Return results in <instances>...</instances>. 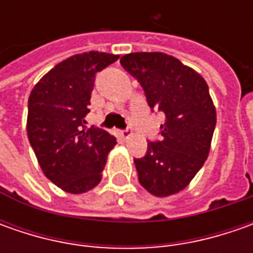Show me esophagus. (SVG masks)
<instances>
[{"instance_id":"obj_1","label":"esophagus","mask_w":253,"mask_h":253,"mask_svg":"<svg viewBox=\"0 0 253 253\" xmlns=\"http://www.w3.org/2000/svg\"><path fill=\"white\" fill-rule=\"evenodd\" d=\"M120 136H121V138H124V139H128V138L131 136V129H129V128L121 129V131H120Z\"/></svg>"}]
</instances>
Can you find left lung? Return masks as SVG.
<instances>
[{"mask_svg":"<svg viewBox=\"0 0 253 253\" xmlns=\"http://www.w3.org/2000/svg\"><path fill=\"white\" fill-rule=\"evenodd\" d=\"M120 62L141 84L152 111L166 115L161 141H148L145 156L133 159L139 183L158 197L179 193L209 156L217 122L209 85L179 59L161 52L125 54Z\"/></svg>","mask_w":253,"mask_h":253,"instance_id":"8db88e82","label":"left lung"}]
</instances>
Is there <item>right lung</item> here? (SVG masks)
<instances>
[{
  "instance_id": "1",
  "label": "right lung",
  "mask_w": 253,
  "mask_h": 253,
  "mask_svg": "<svg viewBox=\"0 0 253 253\" xmlns=\"http://www.w3.org/2000/svg\"><path fill=\"white\" fill-rule=\"evenodd\" d=\"M118 54L88 52L56 64L28 100V139L44 176L67 193L80 194L101 181L107 155L117 139L85 126L95 74Z\"/></svg>"
}]
</instances>
